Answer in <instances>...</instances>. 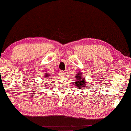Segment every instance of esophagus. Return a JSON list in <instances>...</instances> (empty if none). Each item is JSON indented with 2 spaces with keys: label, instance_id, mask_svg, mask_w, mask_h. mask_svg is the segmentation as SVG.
Returning a JSON list of instances; mask_svg holds the SVG:
<instances>
[{
  "label": "esophagus",
  "instance_id": "1",
  "mask_svg": "<svg viewBox=\"0 0 131 131\" xmlns=\"http://www.w3.org/2000/svg\"><path fill=\"white\" fill-rule=\"evenodd\" d=\"M60 75L62 76V77H64V76H65V72L63 71H60Z\"/></svg>",
  "mask_w": 131,
  "mask_h": 131
}]
</instances>
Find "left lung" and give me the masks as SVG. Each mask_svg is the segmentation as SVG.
Listing matches in <instances>:
<instances>
[{"instance_id":"1","label":"left lung","mask_w":131,"mask_h":131,"mask_svg":"<svg viewBox=\"0 0 131 131\" xmlns=\"http://www.w3.org/2000/svg\"><path fill=\"white\" fill-rule=\"evenodd\" d=\"M76 81H75V86L77 87L78 89L81 90L82 88L84 89L86 87V81H85L84 77L82 76V73H78L76 74ZM87 86L88 87L89 85L87 84Z\"/></svg>"}]
</instances>
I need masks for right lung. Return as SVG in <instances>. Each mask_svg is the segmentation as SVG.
Instances as JSON below:
<instances>
[{
  "label": "right lung",
  "mask_w": 131,
  "mask_h": 131,
  "mask_svg": "<svg viewBox=\"0 0 131 131\" xmlns=\"http://www.w3.org/2000/svg\"><path fill=\"white\" fill-rule=\"evenodd\" d=\"M49 77H50V75L48 74V73H45V76H44L45 78H48Z\"/></svg>",
  "instance_id": "1"
}]
</instances>
